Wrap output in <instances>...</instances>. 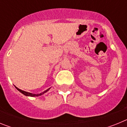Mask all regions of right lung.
I'll use <instances>...</instances> for the list:
<instances>
[{
    "mask_svg": "<svg viewBox=\"0 0 127 127\" xmlns=\"http://www.w3.org/2000/svg\"><path fill=\"white\" fill-rule=\"evenodd\" d=\"M16 89H17L18 90L20 91V92L22 93V94H23V95H26V96H30V97H38V96H39V95H42V94H44V93L47 92H48V91L50 90V88H49V89H48V90H46V91H44V92L41 93L40 94H31V93L27 92H25V91L22 90H20V89H19V88H18L17 87H16Z\"/></svg>",
    "mask_w": 127,
    "mask_h": 127,
    "instance_id": "1",
    "label": "right lung"
}]
</instances>
